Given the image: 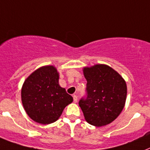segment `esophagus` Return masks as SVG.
Wrapping results in <instances>:
<instances>
[{"instance_id": "esophagus-1", "label": "esophagus", "mask_w": 150, "mask_h": 150, "mask_svg": "<svg viewBox=\"0 0 150 150\" xmlns=\"http://www.w3.org/2000/svg\"><path fill=\"white\" fill-rule=\"evenodd\" d=\"M73 98H74V102L75 103H77V100H78V98H77V96H76V95H74L73 96Z\"/></svg>"}]
</instances>
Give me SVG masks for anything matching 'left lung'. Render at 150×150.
Segmentation results:
<instances>
[{
  "mask_svg": "<svg viewBox=\"0 0 150 150\" xmlns=\"http://www.w3.org/2000/svg\"><path fill=\"white\" fill-rule=\"evenodd\" d=\"M88 96L79 105L88 124L102 127L112 122L125 107L126 81L116 70L105 64L83 68Z\"/></svg>",
  "mask_w": 150,
  "mask_h": 150,
  "instance_id": "left-lung-1",
  "label": "left lung"
}]
</instances>
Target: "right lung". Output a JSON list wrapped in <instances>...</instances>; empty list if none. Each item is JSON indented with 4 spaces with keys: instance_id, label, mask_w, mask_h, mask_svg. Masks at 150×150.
<instances>
[{
    "instance_id": "obj_1",
    "label": "right lung",
    "mask_w": 150,
    "mask_h": 150,
    "mask_svg": "<svg viewBox=\"0 0 150 150\" xmlns=\"http://www.w3.org/2000/svg\"><path fill=\"white\" fill-rule=\"evenodd\" d=\"M59 73L54 66L38 68L25 79L21 98L25 112L41 125L54 123L74 98L59 83Z\"/></svg>"
}]
</instances>
